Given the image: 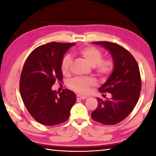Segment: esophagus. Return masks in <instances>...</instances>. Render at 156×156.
Returning a JSON list of instances; mask_svg holds the SVG:
<instances>
[{
  "label": "esophagus",
  "instance_id": "1",
  "mask_svg": "<svg viewBox=\"0 0 156 156\" xmlns=\"http://www.w3.org/2000/svg\"><path fill=\"white\" fill-rule=\"evenodd\" d=\"M87 97H84V96H82V95H80V94H77L76 95V99H87Z\"/></svg>",
  "mask_w": 156,
  "mask_h": 156
}]
</instances>
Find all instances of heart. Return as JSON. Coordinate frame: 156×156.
I'll return each instance as SVG.
<instances>
[{
  "label": "heart",
  "mask_w": 156,
  "mask_h": 156,
  "mask_svg": "<svg viewBox=\"0 0 156 156\" xmlns=\"http://www.w3.org/2000/svg\"><path fill=\"white\" fill-rule=\"evenodd\" d=\"M77 52L89 65L93 67L96 74L99 78H107L114 71V61L110 58H103V52L99 49L93 46H87L81 48ZM72 64V59L69 55H66L62 57L60 68L64 74L69 73ZM94 83V80L91 78L76 76L68 82V86L76 92L86 94L89 91L90 87L93 86Z\"/></svg>",
  "instance_id": "1"
}]
</instances>
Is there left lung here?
Here are the masks:
<instances>
[{
    "mask_svg": "<svg viewBox=\"0 0 156 156\" xmlns=\"http://www.w3.org/2000/svg\"><path fill=\"white\" fill-rule=\"evenodd\" d=\"M109 51L114 69L105 84L99 89L112 97L103 101L97 99L98 106L91 113L93 120L104 125H115L126 118L135 107L140 97L141 79L139 68L133 55L122 46L113 42H93Z\"/></svg>",
    "mask_w": 156,
    "mask_h": 156,
    "instance_id": "obj_1",
    "label": "left lung"
}]
</instances>
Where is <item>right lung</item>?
Listing matches in <instances>:
<instances>
[{
	"label": "right lung",
	"mask_w": 156,
	"mask_h": 156,
	"mask_svg": "<svg viewBox=\"0 0 156 156\" xmlns=\"http://www.w3.org/2000/svg\"><path fill=\"white\" fill-rule=\"evenodd\" d=\"M74 44L56 42L42 44L29 55L23 66L20 80L21 97L30 114L41 124L65 122L75 103L76 95L72 91L52 90L55 82H62L61 60Z\"/></svg>",
	"instance_id": "obj_1"
}]
</instances>
